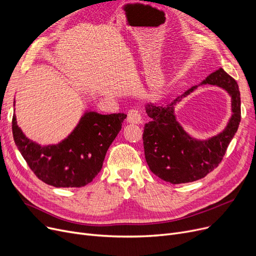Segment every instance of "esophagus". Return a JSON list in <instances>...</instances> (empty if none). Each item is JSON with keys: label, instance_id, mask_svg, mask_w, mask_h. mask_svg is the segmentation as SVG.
I'll return each mask as SVG.
<instances>
[{"label": "esophagus", "instance_id": "34e87169", "mask_svg": "<svg viewBox=\"0 0 256 256\" xmlns=\"http://www.w3.org/2000/svg\"><path fill=\"white\" fill-rule=\"evenodd\" d=\"M129 123L133 124H140L142 122V114L136 108H132L128 112V118H127Z\"/></svg>", "mask_w": 256, "mask_h": 256}]
</instances>
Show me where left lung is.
<instances>
[{"label":"left lung","mask_w":256,"mask_h":256,"mask_svg":"<svg viewBox=\"0 0 256 256\" xmlns=\"http://www.w3.org/2000/svg\"><path fill=\"white\" fill-rule=\"evenodd\" d=\"M203 84L216 85L231 96V116L226 128L208 140L190 138L174 114V105L198 86L190 88L171 103L162 106L147 104L146 112L151 122L144 128V157L151 172L173 184H186L205 177L218 166L240 122V94L236 81L223 68L214 72Z\"/></svg>","instance_id":"8db88e82"}]
</instances>
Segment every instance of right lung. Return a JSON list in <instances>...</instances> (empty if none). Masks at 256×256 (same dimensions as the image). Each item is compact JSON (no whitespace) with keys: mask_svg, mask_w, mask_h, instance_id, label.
<instances>
[{"mask_svg":"<svg viewBox=\"0 0 256 256\" xmlns=\"http://www.w3.org/2000/svg\"><path fill=\"white\" fill-rule=\"evenodd\" d=\"M126 116L85 112L62 142L40 146L25 136L14 114L12 133L24 160L38 179L55 188H81L101 171L106 152Z\"/></svg>","mask_w":256,"mask_h":256,"instance_id":"right-lung-1","label":"right lung"}]
</instances>
